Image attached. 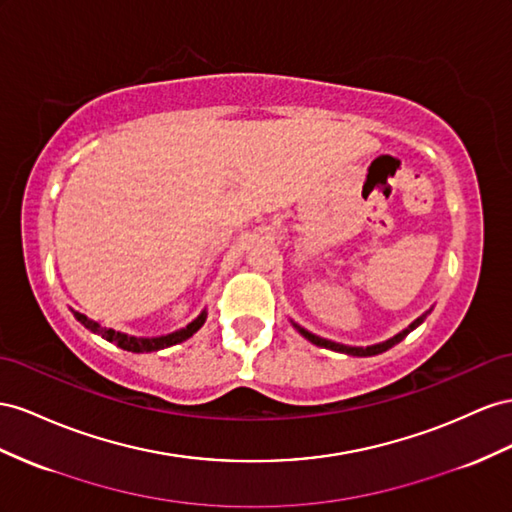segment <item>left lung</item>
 I'll list each match as a JSON object with an SVG mask.
<instances>
[{
  "label": "left lung",
  "instance_id": "obj_1",
  "mask_svg": "<svg viewBox=\"0 0 512 512\" xmlns=\"http://www.w3.org/2000/svg\"><path fill=\"white\" fill-rule=\"evenodd\" d=\"M433 310V308H431ZM431 310H426L422 316H418L416 321H413L409 327H405L403 331H398L396 336H392V338H388V340H383V342H377V344H368V347H351V344H340V342H334V340H327V338H321V336H316V334H312V331H308L306 327H301V325H297L295 321H290L293 323V327L299 331V334L306 338V340H310L312 344H316V347H325V349H331V351H338V353H347V355H353V357H370V355H379V353H383V351H388V349H392L394 344H398L400 340H403L407 334H411L413 329L416 327H420L422 323H424V319L428 314H431Z\"/></svg>",
  "mask_w": 512,
  "mask_h": 512
}]
</instances>
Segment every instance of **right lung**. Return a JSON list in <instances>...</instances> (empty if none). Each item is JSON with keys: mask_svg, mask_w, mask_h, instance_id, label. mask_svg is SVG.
<instances>
[{"mask_svg": "<svg viewBox=\"0 0 512 512\" xmlns=\"http://www.w3.org/2000/svg\"><path fill=\"white\" fill-rule=\"evenodd\" d=\"M71 312H73V316H75V319H77L81 325H84L86 329L92 331V334H99V336L105 338L107 342H114V344H118L120 349L131 351V353H153V351H161V349L174 347V344L185 342L187 338H191L193 334H196V331H198V329L204 325V321H206V310H202L189 325L172 331V334H165V336H131V334H124V331L101 327L96 321L88 319L86 314H81V312H77V310H73V308H71Z\"/></svg>", "mask_w": 512, "mask_h": 512, "instance_id": "obj_1", "label": "right lung"}]
</instances>
